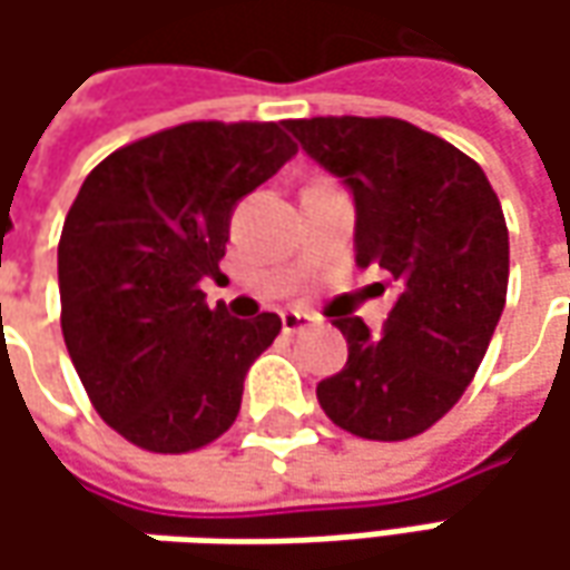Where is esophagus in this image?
I'll use <instances>...</instances> for the list:
<instances>
[{"instance_id":"34e87169","label":"esophagus","mask_w":570,"mask_h":570,"mask_svg":"<svg viewBox=\"0 0 570 570\" xmlns=\"http://www.w3.org/2000/svg\"><path fill=\"white\" fill-rule=\"evenodd\" d=\"M311 326H317V317H314V314H304V311H285V314H282V330H285L288 336L304 333V330H311Z\"/></svg>"}]
</instances>
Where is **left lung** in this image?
<instances>
[{"mask_svg":"<svg viewBox=\"0 0 570 570\" xmlns=\"http://www.w3.org/2000/svg\"><path fill=\"white\" fill-rule=\"evenodd\" d=\"M285 129L355 199V263L393 278L374 336L336 317L340 374L317 383L323 412L367 441L422 434L475 377L508 295V225L472 158L393 117H314Z\"/></svg>","mask_w":570,"mask_h":570,"instance_id":"obj_1","label":"left lung"}]
</instances>
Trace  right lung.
Returning a JSON list of instances; mask_svg holds the SVG:
<instances>
[{"label": "right lung", "instance_id": "obj_1", "mask_svg": "<svg viewBox=\"0 0 570 570\" xmlns=\"http://www.w3.org/2000/svg\"><path fill=\"white\" fill-rule=\"evenodd\" d=\"M297 155L278 122H184L104 158L59 237L62 340L98 415L151 453L225 434L275 314L208 307L234 206Z\"/></svg>", "mask_w": 570, "mask_h": 570}]
</instances>
